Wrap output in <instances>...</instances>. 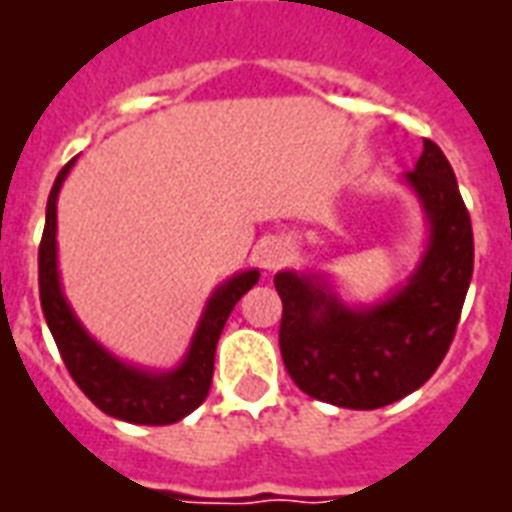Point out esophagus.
Wrapping results in <instances>:
<instances>
[{"label": "esophagus", "mask_w": 512, "mask_h": 512, "mask_svg": "<svg viewBox=\"0 0 512 512\" xmlns=\"http://www.w3.org/2000/svg\"><path fill=\"white\" fill-rule=\"evenodd\" d=\"M288 256H291V245L285 243L283 237H272L267 243H261L259 248L261 267L269 269V272L277 267H283L285 261H288Z\"/></svg>", "instance_id": "34e87169"}]
</instances>
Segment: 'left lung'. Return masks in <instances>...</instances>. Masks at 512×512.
<instances>
[{
	"label": "left lung",
	"mask_w": 512,
	"mask_h": 512,
	"mask_svg": "<svg viewBox=\"0 0 512 512\" xmlns=\"http://www.w3.org/2000/svg\"><path fill=\"white\" fill-rule=\"evenodd\" d=\"M406 184L430 221L425 256L403 288L374 307H347L323 277L277 272L283 299L280 352L310 398L342 408H382L435 374L473 277V227L441 146L425 138Z\"/></svg>",
	"instance_id": "1"
}]
</instances>
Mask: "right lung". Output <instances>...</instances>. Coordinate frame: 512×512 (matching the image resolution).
I'll return each instance as SVG.
<instances>
[{
  "label": "right lung",
  "mask_w": 512,
  "mask_h": 512,
  "mask_svg": "<svg viewBox=\"0 0 512 512\" xmlns=\"http://www.w3.org/2000/svg\"><path fill=\"white\" fill-rule=\"evenodd\" d=\"M74 162L77 160L63 165L50 189L45 232L39 243V301H42L47 328L58 344V352L69 368L71 379L104 414L122 422H133V425H173L186 414H192L194 408L208 398L216 344L224 331V323L229 312L235 310L240 296L259 283V269H248V272L229 277L227 283L213 291L181 366L173 371H146V368L122 363L87 334L61 291L58 248H55V229H58L55 208H58L61 184L69 176Z\"/></svg>",
  "instance_id": "add662e5"
}]
</instances>
